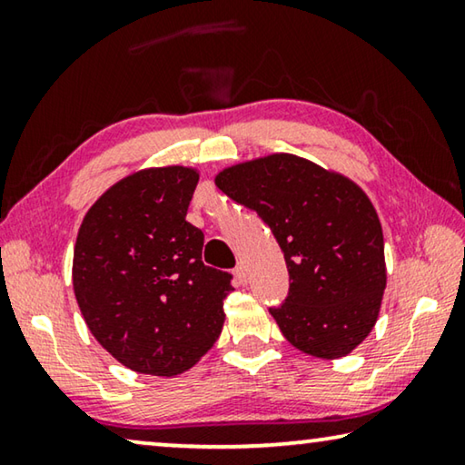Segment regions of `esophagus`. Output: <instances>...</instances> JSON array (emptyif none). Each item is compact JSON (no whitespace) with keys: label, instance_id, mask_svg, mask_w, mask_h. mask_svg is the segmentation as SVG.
<instances>
[{"label":"esophagus","instance_id":"esophagus-1","mask_svg":"<svg viewBox=\"0 0 465 465\" xmlns=\"http://www.w3.org/2000/svg\"><path fill=\"white\" fill-rule=\"evenodd\" d=\"M233 277H235V282H238V285H246L248 283V271H246V267L244 264H238V267L233 269Z\"/></svg>","mask_w":465,"mask_h":465}]
</instances>
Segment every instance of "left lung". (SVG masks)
<instances>
[{
    "label": "left lung",
    "mask_w": 465,
    "mask_h": 465,
    "mask_svg": "<svg viewBox=\"0 0 465 465\" xmlns=\"http://www.w3.org/2000/svg\"><path fill=\"white\" fill-rule=\"evenodd\" d=\"M215 183L256 211L282 248L290 292L269 312L287 341L327 360L362 343L387 285L381 221L362 190L287 153L227 167Z\"/></svg>",
    "instance_id": "obj_1"
}]
</instances>
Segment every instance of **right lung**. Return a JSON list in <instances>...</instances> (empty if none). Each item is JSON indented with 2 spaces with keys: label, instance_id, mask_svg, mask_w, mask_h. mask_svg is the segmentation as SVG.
<instances>
[{
  "label": "right lung",
  "instance_id": "add662e5",
  "mask_svg": "<svg viewBox=\"0 0 465 465\" xmlns=\"http://www.w3.org/2000/svg\"><path fill=\"white\" fill-rule=\"evenodd\" d=\"M198 172L143 169L114 183L80 225L72 283L86 327L130 371L173 377L223 329L232 272L203 262L204 233L186 221Z\"/></svg>",
  "mask_w": 465,
  "mask_h": 465
}]
</instances>
